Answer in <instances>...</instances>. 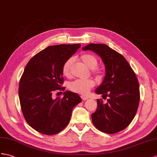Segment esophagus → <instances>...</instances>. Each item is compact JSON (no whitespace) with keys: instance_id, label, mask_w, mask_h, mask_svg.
Returning a JSON list of instances; mask_svg holds the SVG:
<instances>
[{"instance_id":"obj_1","label":"esophagus","mask_w":157,"mask_h":157,"mask_svg":"<svg viewBox=\"0 0 157 157\" xmlns=\"http://www.w3.org/2000/svg\"><path fill=\"white\" fill-rule=\"evenodd\" d=\"M81 98L82 99L83 101H86L87 99H88V97H85V96H81Z\"/></svg>"}]
</instances>
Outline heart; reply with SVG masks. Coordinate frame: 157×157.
Masks as SVG:
<instances>
[{
	"mask_svg": "<svg viewBox=\"0 0 157 157\" xmlns=\"http://www.w3.org/2000/svg\"><path fill=\"white\" fill-rule=\"evenodd\" d=\"M81 59L86 65L90 68L92 72L97 76H101L102 71L97 66L98 60L94 55L90 54H85L81 56ZM73 64V59H67L63 65V74L67 76H69L71 73V68ZM94 85V82L92 79H77L72 82L69 85L71 90L81 94H86L89 90Z\"/></svg>",
	"mask_w": 157,
	"mask_h": 157,
	"instance_id": "heart-1",
	"label": "heart"
}]
</instances>
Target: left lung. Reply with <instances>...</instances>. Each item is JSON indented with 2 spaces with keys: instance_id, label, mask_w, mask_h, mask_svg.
I'll use <instances>...</instances> for the list:
<instances>
[{
  "instance_id": "1",
  "label": "left lung",
  "mask_w": 157,
  "mask_h": 157,
  "mask_svg": "<svg viewBox=\"0 0 157 157\" xmlns=\"http://www.w3.org/2000/svg\"><path fill=\"white\" fill-rule=\"evenodd\" d=\"M82 49L100 56L106 69L95 93L109 98L106 104L97 99V110L91 116L93 123L107 134L123 131L135 117L139 104V84L135 72L123 55L106 44L91 43Z\"/></svg>"
}]
</instances>
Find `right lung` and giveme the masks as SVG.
<instances>
[{
    "mask_svg": "<svg viewBox=\"0 0 157 157\" xmlns=\"http://www.w3.org/2000/svg\"><path fill=\"white\" fill-rule=\"evenodd\" d=\"M81 47L80 44L50 46L34 55L26 64L19 82L21 110L27 123L44 135H52L65 128L72 110L82 101L76 93L66 90L53 99L56 90H64L62 68Z\"/></svg>",
    "mask_w": 157,
    "mask_h": 157,
    "instance_id": "1",
    "label": "right lung"
}]
</instances>
